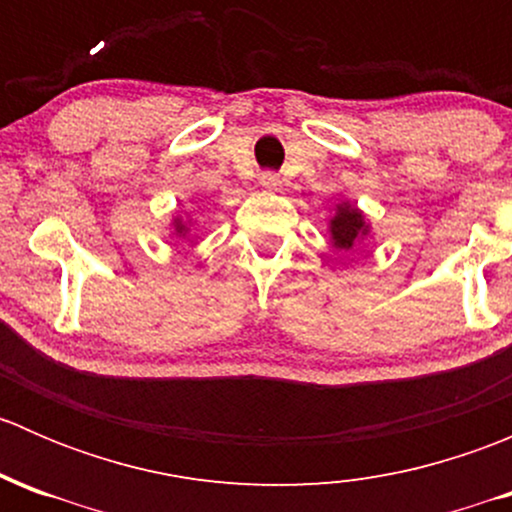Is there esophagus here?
<instances>
[{"label": "esophagus", "instance_id": "esophagus-1", "mask_svg": "<svg viewBox=\"0 0 512 512\" xmlns=\"http://www.w3.org/2000/svg\"><path fill=\"white\" fill-rule=\"evenodd\" d=\"M260 185L265 190H277L282 185V180H280V175H277V173H262L260 175Z\"/></svg>", "mask_w": 512, "mask_h": 512}]
</instances>
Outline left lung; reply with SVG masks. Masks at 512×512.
I'll use <instances>...</instances> for the list:
<instances>
[{
  "instance_id": "left-lung-1",
  "label": "left lung",
  "mask_w": 512,
  "mask_h": 512,
  "mask_svg": "<svg viewBox=\"0 0 512 512\" xmlns=\"http://www.w3.org/2000/svg\"><path fill=\"white\" fill-rule=\"evenodd\" d=\"M327 232L334 250L354 252L371 235V223L364 210H359L349 200H339L332 208V215H329Z\"/></svg>"
}]
</instances>
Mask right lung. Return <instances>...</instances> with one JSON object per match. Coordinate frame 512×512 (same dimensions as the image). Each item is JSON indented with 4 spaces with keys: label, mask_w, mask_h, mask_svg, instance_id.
<instances>
[{
    "label": "right lung",
    "mask_w": 512,
    "mask_h": 512,
    "mask_svg": "<svg viewBox=\"0 0 512 512\" xmlns=\"http://www.w3.org/2000/svg\"><path fill=\"white\" fill-rule=\"evenodd\" d=\"M193 218H190V213H178L173 220H170V235L178 237L180 242H188L190 247L198 242V237H193Z\"/></svg>",
    "instance_id": "1"
}]
</instances>
